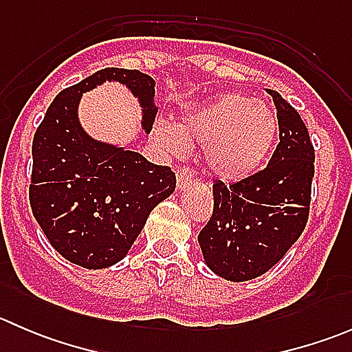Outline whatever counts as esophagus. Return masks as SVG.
Returning <instances> with one entry per match:
<instances>
[{"mask_svg": "<svg viewBox=\"0 0 352 352\" xmlns=\"http://www.w3.org/2000/svg\"><path fill=\"white\" fill-rule=\"evenodd\" d=\"M192 182H194V173L190 172L187 166H180V168L177 170V189L179 190L189 189Z\"/></svg>", "mask_w": 352, "mask_h": 352, "instance_id": "1", "label": "esophagus"}]
</instances>
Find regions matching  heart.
Segmentation results:
<instances>
[{
    "mask_svg": "<svg viewBox=\"0 0 352 352\" xmlns=\"http://www.w3.org/2000/svg\"><path fill=\"white\" fill-rule=\"evenodd\" d=\"M279 134L276 112L264 102L225 94L182 116L175 124H158L153 138L166 155L182 158L190 146H204L209 172L223 182H240L257 173Z\"/></svg>",
    "mask_w": 352,
    "mask_h": 352,
    "instance_id": "obj_1",
    "label": "heart"
}]
</instances>
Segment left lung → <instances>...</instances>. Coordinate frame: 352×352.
<instances>
[{"instance_id": "8db88e82", "label": "left lung", "mask_w": 352, "mask_h": 352, "mask_svg": "<svg viewBox=\"0 0 352 352\" xmlns=\"http://www.w3.org/2000/svg\"><path fill=\"white\" fill-rule=\"evenodd\" d=\"M279 120V144L271 162L248 179L214 182V209L201 230L206 265L226 281L258 278L300 239L310 211L315 153L303 119L274 90H267Z\"/></svg>"}]
</instances>
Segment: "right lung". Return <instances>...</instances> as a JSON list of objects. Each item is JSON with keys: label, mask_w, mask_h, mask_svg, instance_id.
Listing matches in <instances>:
<instances>
[{"label": "right lung", "mask_w": 352, "mask_h": 352, "mask_svg": "<svg viewBox=\"0 0 352 352\" xmlns=\"http://www.w3.org/2000/svg\"><path fill=\"white\" fill-rule=\"evenodd\" d=\"M105 83L122 85L136 98L141 129L150 134L158 112L153 78L105 67L54 98L32 143L34 218L52 247L85 269L122 261L150 212L175 190V173L168 166L85 131L81 97Z\"/></svg>", "instance_id": "add662e5"}]
</instances>
